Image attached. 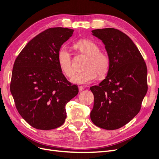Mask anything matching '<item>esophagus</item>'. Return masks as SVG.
Returning <instances> with one entry per match:
<instances>
[{"mask_svg": "<svg viewBox=\"0 0 159 159\" xmlns=\"http://www.w3.org/2000/svg\"><path fill=\"white\" fill-rule=\"evenodd\" d=\"M79 91H82L83 90H84V88L82 87V86H79Z\"/></svg>", "mask_w": 159, "mask_h": 159, "instance_id": "obj_1", "label": "esophagus"}]
</instances>
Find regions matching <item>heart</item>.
Returning <instances> with one entry per match:
<instances>
[{
    "label": "heart",
    "mask_w": 159,
    "mask_h": 159,
    "mask_svg": "<svg viewBox=\"0 0 159 159\" xmlns=\"http://www.w3.org/2000/svg\"><path fill=\"white\" fill-rule=\"evenodd\" d=\"M75 48L80 52L88 56L84 68V71L75 74L70 81L78 85L88 84L96 79L98 74L103 76L107 73L110 66L108 56L99 51L98 44L90 40H81L76 42ZM57 62L61 71L68 77L74 73L71 54L66 46H62L57 52Z\"/></svg>",
    "instance_id": "heart-1"
}]
</instances>
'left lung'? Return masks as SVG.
Returning <instances> with one entry per match:
<instances>
[{
    "mask_svg": "<svg viewBox=\"0 0 159 159\" xmlns=\"http://www.w3.org/2000/svg\"><path fill=\"white\" fill-rule=\"evenodd\" d=\"M92 35L102 41L110 60L107 76L90 88L94 95L90 118L107 130L124 126L139 112L147 92V69L134 42L112 28L95 29Z\"/></svg>",
    "mask_w": 159,
    "mask_h": 159,
    "instance_id": "left-lung-1",
    "label": "left lung"
}]
</instances>
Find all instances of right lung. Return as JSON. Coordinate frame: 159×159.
I'll use <instances>...</instances> for the list:
<instances>
[{
  "mask_svg": "<svg viewBox=\"0 0 159 159\" xmlns=\"http://www.w3.org/2000/svg\"><path fill=\"white\" fill-rule=\"evenodd\" d=\"M74 30L51 28L28 43L14 61L11 92L18 111L34 128L50 130L66 118V105L78 93L57 62V52Z\"/></svg>",
  "mask_w": 159,
  "mask_h": 159,
  "instance_id": "1",
  "label": "right lung"
}]
</instances>
